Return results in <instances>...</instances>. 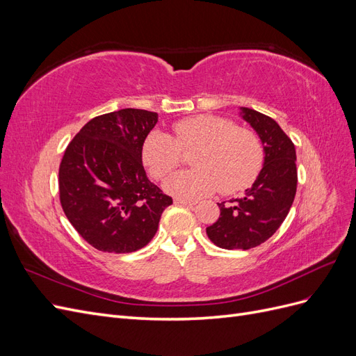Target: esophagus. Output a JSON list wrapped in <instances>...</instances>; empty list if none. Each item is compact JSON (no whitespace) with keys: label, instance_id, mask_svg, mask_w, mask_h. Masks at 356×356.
Segmentation results:
<instances>
[{"label":"esophagus","instance_id":"1","mask_svg":"<svg viewBox=\"0 0 356 356\" xmlns=\"http://www.w3.org/2000/svg\"><path fill=\"white\" fill-rule=\"evenodd\" d=\"M175 203L182 204V207H195L196 202H191V200H184V199H175Z\"/></svg>","mask_w":356,"mask_h":356}]
</instances>
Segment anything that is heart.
<instances>
[{
	"label": "heart",
	"instance_id": "b5f03b06",
	"mask_svg": "<svg viewBox=\"0 0 356 356\" xmlns=\"http://www.w3.org/2000/svg\"><path fill=\"white\" fill-rule=\"evenodd\" d=\"M174 134L149 132L143 144V161L154 178L169 175L179 163L182 152L195 169L169 177L165 188L179 199H199L217 190L234 193L250 186L263 165V147L258 136L238 129L229 118L202 114L182 118Z\"/></svg>",
	"mask_w": 356,
	"mask_h": 356
}]
</instances>
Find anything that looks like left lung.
Here are the masks:
<instances>
[{
  "label": "left lung",
  "mask_w": 356,
  "mask_h": 356,
  "mask_svg": "<svg viewBox=\"0 0 356 356\" xmlns=\"http://www.w3.org/2000/svg\"><path fill=\"white\" fill-rule=\"evenodd\" d=\"M241 117L263 144V168L239 199L221 202L220 218L207 234L222 250H251L281 227L297 191L296 147L273 118L241 106Z\"/></svg>",
  "instance_id": "left-lung-1"
}]
</instances>
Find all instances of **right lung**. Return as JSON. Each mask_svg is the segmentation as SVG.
Returning <instances> with one entry per match:
<instances>
[{"label":"right lung","mask_w":356,"mask_h":356,"mask_svg":"<svg viewBox=\"0 0 356 356\" xmlns=\"http://www.w3.org/2000/svg\"><path fill=\"white\" fill-rule=\"evenodd\" d=\"M157 120V113L138 108L98 115L80 129L62 157V209L81 238L102 252L141 250L172 204L143 166V144Z\"/></svg>","instance_id":"add662e5"}]
</instances>
